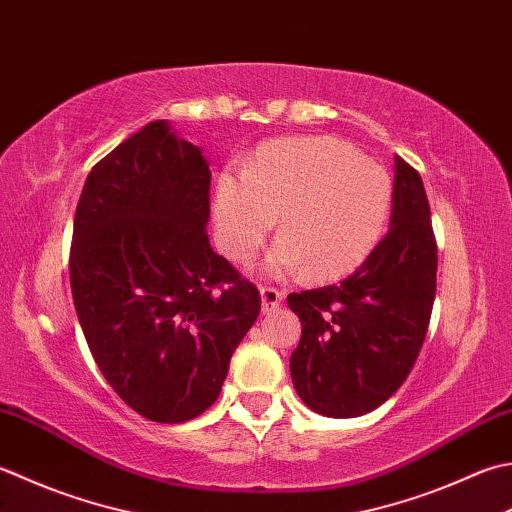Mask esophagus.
Segmentation results:
<instances>
[{"label": "esophagus", "mask_w": 512, "mask_h": 512, "mask_svg": "<svg viewBox=\"0 0 512 512\" xmlns=\"http://www.w3.org/2000/svg\"><path fill=\"white\" fill-rule=\"evenodd\" d=\"M259 295H262L264 315L275 313V310L279 308V304H282V299H284L282 290L275 288V286H262V288H259Z\"/></svg>", "instance_id": "esophagus-1"}]
</instances>
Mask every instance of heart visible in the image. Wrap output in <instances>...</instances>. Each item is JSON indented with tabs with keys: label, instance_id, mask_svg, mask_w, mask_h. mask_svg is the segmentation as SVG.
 I'll return each instance as SVG.
<instances>
[{
	"label": "heart",
	"instance_id": "heart-1",
	"mask_svg": "<svg viewBox=\"0 0 512 512\" xmlns=\"http://www.w3.org/2000/svg\"><path fill=\"white\" fill-rule=\"evenodd\" d=\"M390 204L393 182L373 159L333 137H290L217 177L213 219L226 257L246 264L279 217L268 273L333 279L373 253Z\"/></svg>",
	"mask_w": 512,
	"mask_h": 512
}]
</instances>
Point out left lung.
Instances as JSON below:
<instances>
[{
  "instance_id": "8db88e82",
  "label": "left lung",
  "mask_w": 512,
  "mask_h": 512,
  "mask_svg": "<svg viewBox=\"0 0 512 512\" xmlns=\"http://www.w3.org/2000/svg\"><path fill=\"white\" fill-rule=\"evenodd\" d=\"M437 242L417 170L395 157L390 230L344 282L290 293L302 322L290 355L297 395L326 417H359L406 382L428 333Z\"/></svg>"
}]
</instances>
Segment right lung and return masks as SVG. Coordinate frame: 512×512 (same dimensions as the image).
<instances>
[{
    "label": "right lung",
    "instance_id": "obj_1",
    "mask_svg": "<svg viewBox=\"0 0 512 512\" xmlns=\"http://www.w3.org/2000/svg\"><path fill=\"white\" fill-rule=\"evenodd\" d=\"M210 170L159 119L99 159L77 202L70 288L106 382L150 422L215 404L262 297L208 242Z\"/></svg>",
    "mask_w": 512,
    "mask_h": 512
}]
</instances>
